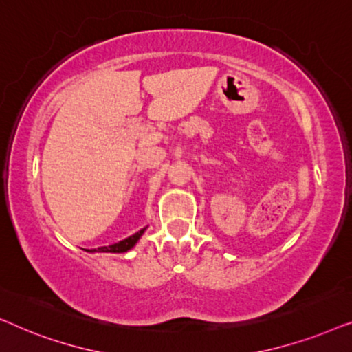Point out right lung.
Listing matches in <instances>:
<instances>
[{
	"instance_id": "right-lung-1",
	"label": "right lung",
	"mask_w": 352,
	"mask_h": 352,
	"mask_svg": "<svg viewBox=\"0 0 352 352\" xmlns=\"http://www.w3.org/2000/svg\"><path fill=\"white\" fill-rule=\"evenodd\" d=\"M146 229L147 228H144L141 230H138L136 234H133L131 237L120 240V242L113 243V245H109V247H100L98 250H93V252H99V253H124V252H128V250H131L134 245L139 242V239L142 237L144 230H146Z\"/></svg>"
}]
</instances>
